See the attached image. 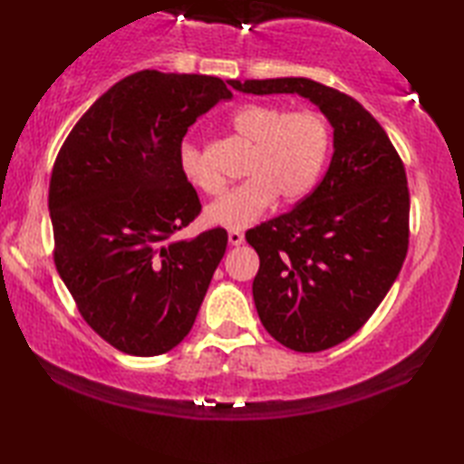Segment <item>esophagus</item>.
Returning <instances> with one entry per match:
<instances>
[{
  "instance_id": "1",
  "label": "esophagus",
  "mask_w": 464,
  "mask_h": 464,
  "mask_svg": "<svg viewBox=\"0 0 464 464\" xmlns=\"http://www.w3.org/2000/svg\"><path fill=\"white\" fill-rule=\"evenodd\" d=\"M243 241H245V235L241 231H237V229L229 231V243L231 245H241Z\"/></svg>"
}]
</instances>
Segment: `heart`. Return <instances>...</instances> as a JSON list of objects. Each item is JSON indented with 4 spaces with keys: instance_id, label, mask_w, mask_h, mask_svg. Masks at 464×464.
<instances>
[{
    "instance_id": "b5f03b06",
    "label": "heart",
    "mask_w": 464,
    "mask_h": 464,
    "mask_svg": "<svg viewBox=\"0 0 464 464\" xmlns=\"http://www.w3.org/2000/svg\"><path fill=\"white\" fill-rule=\"evenodd\" d=\"M231 127L245 141L253 143V153L245 175L249 179L231 187L207 207V219L217 225L241 229L279 201H297L307 193L327 160L331 133L324 117L303 110L285 111L281 107L251 103L231 117ZM179 167L185 179L205 193L221 191V177L207 161L199 147L183 141Z\"/></svg>"
}]
</instances>
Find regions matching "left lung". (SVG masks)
<instances>
[{"instance_id": "8db88e82", "label": "left lung", "mask_w": 464, "mask_h": 464, "mask_svg": "<svg viewBox=\"0 0 464 464\" xmlns=\"http://www.w3.org/2000/svg\"><path fill=\"white\" fill-rule=\"evenodd\" d=\"M229 85L255 95L299 93L333 125L323 181L289 213L245 233L261 261L253 299L263 327L293 351L331 349L369 321L407 257L405 165L379 121L347 93L307 77Z\"/></svg>"}]
</instances>
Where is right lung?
<instances>
[{
  "label": "right lung",
  "mask_w": 464,
  "mask_h": 464,
  "mask_svg": "<svg viewBox=\"0 0 464 464\" xmlns=\"http://www.w3.org/2000/svg\"><path fill=\"white\" fill-rule=\"evenodd\" d=\"M233 93L219 77L145 69L69 131L49 181L53 261L85 323L111 347L155 357L191 331L227 231L173 235L201 213L179 167L197 117Z\"/></svg>",
  "instance_id": "obj_1"
}]
</instances>
